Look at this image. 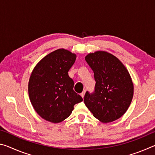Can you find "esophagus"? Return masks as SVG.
<instances>
[{"label": "esophagus", "instance_id": "esophagus-1", "mask_svg": "<svg viewBox=\"0 0 155 155\" xmlns=\"http://www.w3.org/2000/svg\"><path fill=\"white\" fill-rule=\"evenodd\" d=\"M85 90H84V91H83V92L81 94V97H82V98H83V97H84V96H85Z\"/></svg>", "mask_w": 155, "mask_h": 155}]
</instances>
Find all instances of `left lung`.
I'll return each mask as SVG.
<instances>
[{
	"label": "left lung",
	"mask_w": 155,
	"mask_h": 155,
	"mask_svg": "<svg viewBox=\"0 0 155 155\" xmlns=\"http://www.w3.org/2000/svg\"><path fill=\"white\" fill-rule=\"evenodd\" d=\"M85 59L96 81L94 92L87 91L84 96L86 107L102 122L119 119L129 107L134 92L128 70L116 57L106 51L90 53Z\"/></svg>",
	"instance_id": "1"
}]
</instances>
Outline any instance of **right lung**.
I'll list each match as a JSON object with an SVG mask.
<instances>
[{
  "mask_svg": "<svg viewBox=\"0 0 155 155\" xmlns=\"http://www.w3.org/2000/svg\"><path fill=\"white\" fill-rule=\"evenodd\" d=\"M77 54L64 48L51 52L38 63L28 81V96L35 111L52 123L64 121L75 104L83 98L73 90L74 81L68 71Z\"/></svg>",
  "mask_w": 155,
  "mask_h": 155,
  "instance_id": "obj_1",
  "label": "right lung"
}]
</instances>
